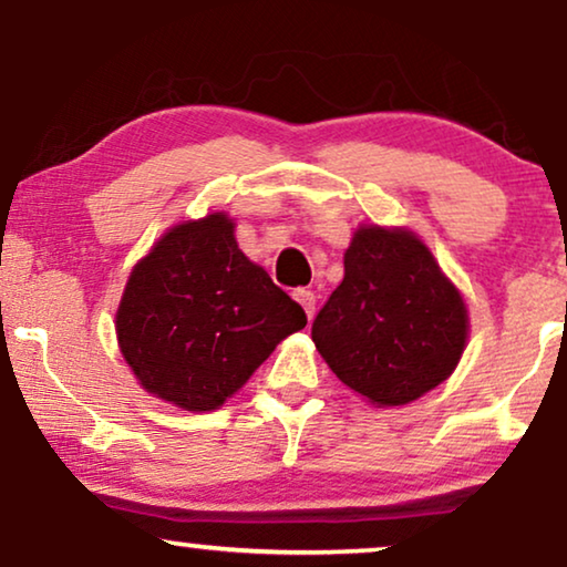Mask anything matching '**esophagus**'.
I'll use <instances>...</instances> for the list:
<instances>
[{"instance_id":"1","label":"esophagus","mask_w":567,"mask_h":567,"mask_svg":"<svg viewBox=\"0 0 567 567\" xmlns=\"http://www.w3.org/2000/svg\"><path fill=\"white\" fill-rule=\"evenodd\" d=\"M292 298H296L298 303L303 306L306 316H308V319H311L313 311H316V296H313V292H311V290H303V288H298V290H292Z\"/></svg>"}]
</instances>
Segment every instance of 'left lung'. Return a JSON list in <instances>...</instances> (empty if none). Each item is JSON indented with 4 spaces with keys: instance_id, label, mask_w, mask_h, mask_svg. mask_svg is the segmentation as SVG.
I'll return each instance as SVG.
<instances>
[{
    "instance_id": "left-lung-1",
    "label": "left lung",
    "mask_w": 567,
    "mask_h": 567,
    "mask_svg": "<svg viewBox=\"0 0 567 567\" xmlns=\"http://www.w3.org/2000/svg\"><path fill=\"white\" fill-rule=\"evenodd\" d=\"M311 337L339 381L373 404L399 406L454 371L466 308L414 233L360 228Z\"/></svg>"
}]
</instances>
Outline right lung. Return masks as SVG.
Listing matches in <instances>:
<instances>
[{
  "label": "right lung",
  "mask_w": 567,
  "mask_h": 567,
  "mask_svg": "<svg viewBox=\"0 0 567 567\" xmlns=\"http://www.w3.org/2000/svg\"><path fill=\"white\" fill-rule=\"evenodd\" d=\"M306 311L254 261L223 213L176 225L134 267L116 313L142 386L188 412L217 410Z\"/></svg>",
  "instance_id": "1"
}]
</instances>
